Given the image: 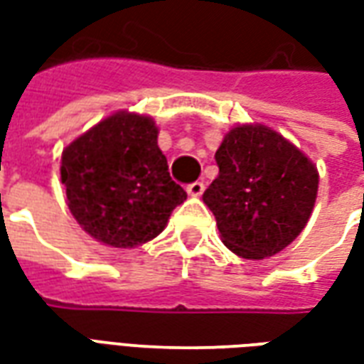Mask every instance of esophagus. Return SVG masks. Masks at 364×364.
I'll return each mask as SVG.
<instances>
[{"mask_svg":"<svg viewBox=\"0 0 364 364\" xmlns=\"http://www.w3.org/2000/svg\"><path fill=\"white\" fill-rule=\"evenodd\" d=\"M187 193H189V197H200V195L205 193V183H200V181L191 183L189 187H187Z\"/></svg>","mask_w":364,"mask_h":364,"instance_id":"1","label":"esophagus"}]
</instances>
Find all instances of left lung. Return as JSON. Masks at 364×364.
I'll list each match as a JSON object with an SVG mask.
<instances>
[{
	"label": "left lung",
	"instance_id": "1",
	"mask_svg": "<svg viewBox=\"0 0 364 364\" xmlns=\"http://www.w3.org/2000/svg\"><path fill=\"white\" fill-rule=\"evenodd\" d=\"M214 158L220 171L203 200L230 252L259 261L292 244L318 197L312 159L261 122L230 128Z\"/></svg>",
	"mask_w": 364,
	"mask_h": 364
}]
</instances>
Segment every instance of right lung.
<instances>
[{"instance_id": "right-lung-1", "label": "right lung", "mask_w": 364, "mask_h": 364, "mask_svg": "<svg viewBox=\"0 0 364 364\" xmlns=\"http://www.w3.org/2000/svg\"><path fill=\"white\" fill-rule=\"evenodd\" d=\"M148 114L117 111L68 144L60 179L70 213L93 240L132 250L159 236L187 193L171 181Z\"/></svg>"}]
</instances>
